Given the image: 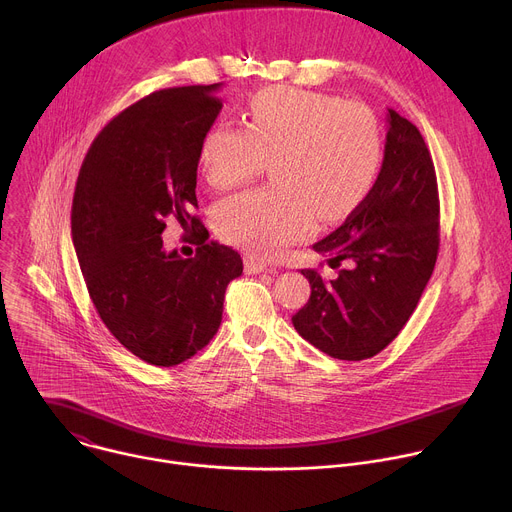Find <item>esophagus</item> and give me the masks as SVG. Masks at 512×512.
<instances>
[{"instance_id":"34e87169","label":"esophagus","mask_w":512,"mask_h":512,"mask_svg":"<svg viewBox=\"0 0 512 512\" xmlns=\"http://www.w3.org/2000/svg\"><path fill=\"white\" fill-rule=\"evenodd\" d=\"M269 265L265 263V261H261V259H257V257H253V255H247L245 257V269H247V273H261V271H265Z\"/></svg>"}]
</instances>
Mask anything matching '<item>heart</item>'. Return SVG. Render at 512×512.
<instances>
[{"mask_svg": "<svg viewBox=\"0 0 512 512\" xmlns=\"http://www.w3.org/2000/svg\"><path fill=\"white\" fill-rule=\"evenodd\" d=\"M245 127L216 123L198 162L218 192L253 180L271 162L269 188L249 190L216 206L218 233L257 257L271 259L304 241L320 221L352 212L373 190L383 166V131L364 103L273 87L257 93Z\"/></svg>", "mask_w": 512, "mask_h": 512, "instance_id": "heart-1", "label": "heart"}]
</instances>
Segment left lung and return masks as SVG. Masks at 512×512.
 Returning <instances> with one entry per match:
<instances>
[{"instance_id": "1", "label": "left lung", "mask_w": 512, "mask_h": 512, "mask_svg": "<svg viewBox=\"0 0 512 512\" xmlns=\"http://www.w3.org/2000/svg\"><path fill=\"white\" fill-rule=\"evenodd\" d=\"M385 158L373 190L346 223L314 245L334 279L302 269L312 294L291 318L304 340L338 360L387 348L407 324L440 251V196L419 129L389 109Z\"/></svg>"}]
</instances>
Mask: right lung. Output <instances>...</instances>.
I'll return each mask as SVG.
<instances>
[{"mask_svg": "<svg viewBox=\"0 0 512 512\" xmlns=\"http://www.w3.org/2000/svg\"><path fill=\"white\" fill-rule=\"evenodd\" d=\"M221 87L162 89L113 117L91 143L72 198V243L109 332L135 356L174 367L202 350L223 320L241 255L208 241L196 200L198 152ZM178 220L197 255L163 249Z\"/></svg>", "mask_w": 512, "mask_h": 512, "instance_id": "obj_1", "label": "right lung"}]
</instances>
